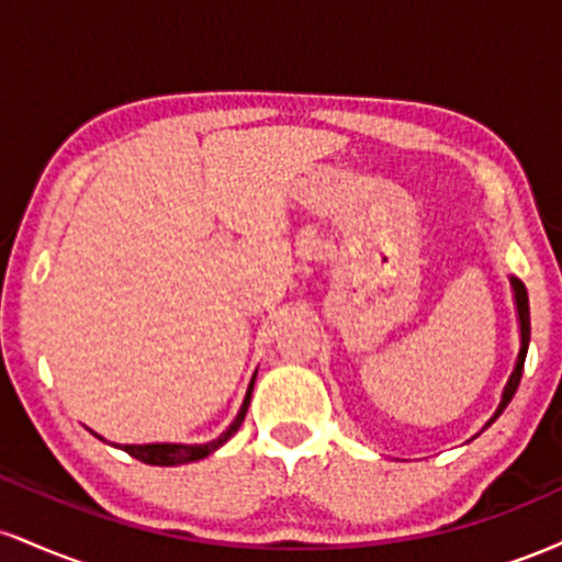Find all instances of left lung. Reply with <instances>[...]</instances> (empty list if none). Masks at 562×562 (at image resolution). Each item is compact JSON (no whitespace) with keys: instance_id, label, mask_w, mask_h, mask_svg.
Returning a JSON list of instances; mask_svg holds the SVG:
<instances>
[{"instance_id":"8db88e82","label":"left lung","mask_w":562,"mask_h":562,"mask_svg":"<svg viewBox=\"0 0 562 562\" xmlns=\"http://www.w3.org/2000/svg\"><path fill=\"white\" fill-rule=\"evenodd\" d=\"M509 285H513V295H515V308H518V325H520V351H518V362H515V370L509 372V380L505 385V391H502V402L496 406V412L492 415V420H488L483 428H488L496 417L502 415V412L507 409V404L513 402L515 391H518L520 385V378H524V364H526V353H528V340H531V314H528V293H526V285L518 280V277H509Z\"/></svg>"}]
</instances>
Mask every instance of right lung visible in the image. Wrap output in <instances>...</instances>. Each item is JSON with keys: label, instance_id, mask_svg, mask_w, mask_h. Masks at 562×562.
<instances>
[{"label": "right lung", "instance_id": "right-lung-1", "mask_svg": "<svg viewBox=\"0 0 562 562\" xmlns=\"http://www.w3.org/2000/svg\"><path fill=\"white\" fill-rule=\"evenodd\" d=\"M254 383H256V375L250 378V385H248V391H245L243 406H240V412H237V417L232 420V425L227 430H224L222 436L214 438V441H209V443H142V447H137V443H124L121 449H124L126 454H132L134 460L145 462V465H160V468L184 465V462L203 460V457H209L211 451L224 447V443H227L229 438L237 434V428H240L243 420H245V412H248L250 393H254Z\"/></svg>", "mask_w": 562, "mask_h": 562}]
</instances>
